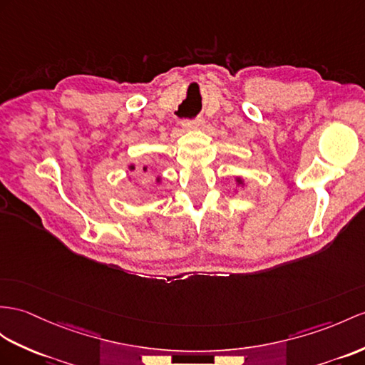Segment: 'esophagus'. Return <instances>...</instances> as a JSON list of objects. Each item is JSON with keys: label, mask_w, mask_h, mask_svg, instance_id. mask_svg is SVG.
Wrapping results in <instances>:
<instances>
[{"label": "esophagus", "mask_w": 365, "mask_h": 365, "mask_svg": "<svg viewBox=\"0 0 365 365\" xmlns=\"http://www.w3.org/2000/svg\"><path fill=\"white\" fill-rule=\"evenodd\" d=\"M202 123H204V119L201 118V115H198V118H195V119H185V120H182L181 125L185 130H195V128H201Z\"/></svg>", "instance_id": "1"}]
</instances>
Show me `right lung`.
I'll use <instances>...</instances> for the list:
<instances>
[{
  "label": "right lung",
  "instance_id": "right-lung-1",
  "mask_svg": "<svg viewBox=\"0 0 365 365\" xmlns=\"http://www.w3.org/2000/svg\"><path fill=\"white\" fill-rule=\"evenodd\" d=\"M131 168H135V167H133V165H131ZM144 168H145V167H144Z\"/></svg>",
  "mask_w": 365,
  "mask_h": 365
}]
</instances>
